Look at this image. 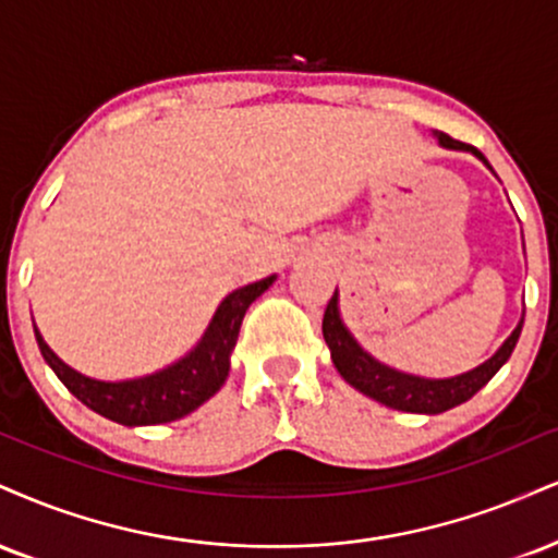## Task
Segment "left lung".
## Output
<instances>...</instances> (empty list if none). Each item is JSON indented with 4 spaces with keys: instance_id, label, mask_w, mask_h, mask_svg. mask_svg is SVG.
Returning a JSON list of instances; mask_svg holds the SVG:
<instances>
[{
    "instance_id": "obj_1",
    "label": "left lung",
    "mask_w": 558,
    "mask_h": 558,
    "mask_svg": "<svg viewBox=\"0 0 558 558\" xmlns=\"http://www.w3.org/2000/svg\"><path fill=\"white\" fill-rule=\"evenodd\" d=\"M439 143L452 150H471L473 156H478L483 163L486 158L475 150L473 145L452 140L449 134H439ZM488 166V163H486ZM322 332H325L327 345L332 351V364L340 372L348 385H353L359 392L368 395L381 405L395 408V411H408V413H445L449 408L460 405V402L471 400L483 385H488V379L507 364V359L512 355L517 340H520L522 325H517V330L505 340V345L496 351L486 364H481L473 372L460 374L452 379H421L411 377V374H400L395 368L381 366L379 361H374L372 355L364 353L359 343L351 338V332L345 330L343 322L338 314V291L332 293L330 304L325 308V319H322Z\"/></svg>"
}]
</instances>
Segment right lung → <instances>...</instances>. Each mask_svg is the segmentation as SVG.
<instances>
[{
  "label": "right lung",
  "instance_id": "1",
  "mask_svg": "<svg viewBox=\"0 0 558 558\" xmlns=\"http://www.w3.org/2000/svg\"><path fill=\"white\" fill-rule=\"evenodd\" d=\"M275 275L259 280V283L244 286L223 299L215 317L207 327L205 338L199 345L163 372L150 374V377L132 379V381H96L83 374L72 372L70 366L53 355L49 345L36 330L38 348L46 364L53 368L62 385L70 389L80 402H85L90 411H96L106 418L117 421L124 426H150V424H169V421L184 418L194 408L210 400L228 377V355L236 345L241 319L246 308L259 293H265L272 286Z\"/></svg>",
  "mask_w": 558,
  "mask_h": 558
}]
</instances>
